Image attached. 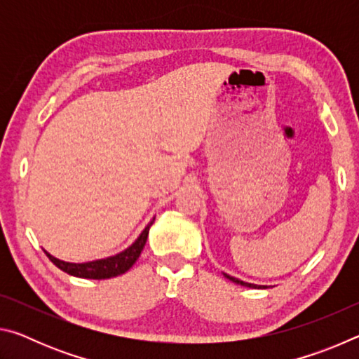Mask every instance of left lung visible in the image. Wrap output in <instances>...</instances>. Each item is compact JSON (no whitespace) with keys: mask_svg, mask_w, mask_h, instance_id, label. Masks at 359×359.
Here are the masks:
<instances>
[{"mask_svg":"<svg viewBox=\"0 0 359 359\" xmlns=\"http://www.w3.org/2000/svg\"><path fill=\"white\" fill-rule=\"evenodd\" d=\"M224 277H226V278H229V280H233L234 283L244 285V287H248V288H264V287H259V285H253V283H247V282H242V280H239V278H234V277H231V276H228V274H224Z\"/></svg>","mask_w":359,"mask_h":359,"instance_id":"1","label":"left lung"}]
</instances>
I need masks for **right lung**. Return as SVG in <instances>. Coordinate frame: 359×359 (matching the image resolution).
Listing matches in <instances>:
<instances>
[{
    "label": "right lung",
    "instance_id": "add662e5",
    "mask_svg": "<svg viewBox=\"0 0 359 359\" xmlns=\"http://www.w3.org/2000/svg\"><path fill=\"white\" fill-rule=\"evenodd\" d=\"M154 220H151L147 226H145V229L142 231L141 236H139L135 244L126 248L125 252L115 255V257H111V258L96 259V261H90V263H82V264H74V263H66V261L57 259L55 257H52V255L47 252H46V255L48 257V259H50L52 263L58 267V269H62L63 272H66V274L74 276V277L95 278V280H101V278H111L115 276L125 274V272L136 263L139 255H141L145 242H147L149 229L151 224H154Z\"/></svg>",
    "mask_w": 359,
    "mask_h": 359
}]
</instances>
